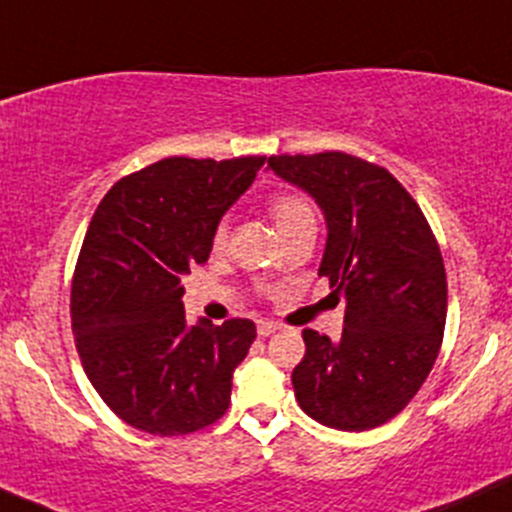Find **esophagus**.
I'll return each mask as SVG.
<instances>
[{"mask_svg": "<svg viewBox=\"0 0 512 512\" xmlns=\"http://www.w3.org/2000/svg\"><path fill=\"white\" fill-rule=\"evenodd\" d=\"M275 332H280V324L257 322V334H260V337H270V334H275Z\"/></svg>", "mask_w": 512, "mask_h": 512, "instance_id": "34e87169", "label": "esophagus"}]
</instances>
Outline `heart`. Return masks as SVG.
<instances>
[{
	"mask_svg": "<svg viewBox=\"0 0 512 512\" xmlns=\"http://www.w3.org/2000/svg\"><path fill=\"white\" fill-rule=\"evenodd\" d=\"M270 213H272V220H275L277 230L282 232V237L289 235V232H294L297 227L317 223V220H314L312 205H309V200L299 193L277 195L270 205ZM225 240H227V220H220L213 232V245L215 247L225 245Z\"/></svg>",
	"mask_w": 512,
	"mask_h": 512,
	"instance_id": "heart-1",
	"label": "heart"
}]
</instances>
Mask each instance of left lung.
<instances>
[{
    "mask_svg": "<svg viewBox=\"0 0 512 512\" xmlns=\"http://www.w3.org/2000/svg\"><path fill=\"white\" fill-rule=\"evenodd\" d=\"M270 170L314 198L327 220L319 277L347 299L339 342L304 329L294 396L339 431H369L409 404L446 327V270L416 200L386 168L342 151L272 156Z\"/></svg>",
    "mask_w": 512,
    "mask_h": 512,
    "instance_id": "1",
    "label": "left lung"
}]
</instances>
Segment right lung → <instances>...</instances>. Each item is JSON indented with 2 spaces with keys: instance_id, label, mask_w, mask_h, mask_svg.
<instances>
[{
  "instance_id": "right-lung-1",
  "label": "right lung",
  "mask_w": 512,
  "mask_h": 512,
  "mask_svg": "<svg viewBox=\"0 0 512 512\" xmlns=\"http://www.w3.org/2000/svg\"><path fill=\"white\" fill-rule=\"evenodd\" d=\"M265 156L163 158L118 180L91 218L71 282L81 364L108 409L153 436H185L230 406L250 319L185 322L180 277L208 262L213 232Z\"/></svg>"
}]
</instances>
